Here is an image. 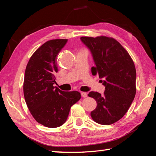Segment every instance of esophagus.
<instances>
[{
	"mask_svg": "<svg viewBox=\"0 0 156 156\" xmlns=\"http://www.w3.org/2000/svg\"><path fill=\"white\" fill-rule=\"evenodd\" d=\"M81 95L83 98H86V97L87 96V93H86V92H81Z\"/></svg>",
	"mask_w": 156,
	"mask_h": 156,
	"instance_id": "obj_1",
	"label": "esophagus"
}]
</instances>
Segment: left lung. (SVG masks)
I'll list each match as a JSON object with an SVG mask.
<instances>
[{"label":"left lung","mask_w":156,"mask_h":156,"mask_svg":"<svg viewBox=\"0 0 156 156\" xmlns=\"http://www.w3.org/2000/svg\"><path fill=\"white\" fill-rule=\"evenodd\" d=\"M81 40L91 51L95 66L93 75L103 78V95L91 91L88 96L97 101L91 112L93 121L111 125L125 115L136 93V71L132 58L118 41L112 37H81Z\"/></svg>","instance_id":"left-lung-1"}]
</instances>
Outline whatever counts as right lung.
<instances>
[{
  "instance_id": "add662e5",
  "label": "right lung",
  "mask_w": 156,
  "mask_h": 156,
  "mask_svg": "<svg viewBox=\"0 0 156 156\" xmlns=\"http://www.w3.org/2000/svg\"><path fill=\"white\" fill-rule=\"evenodd\" d=\"M67 41H47L30 57L25 69L23 93L27 105L34 119L47 127L63 125L71 106L81 99L78 91L65 92L53 86L58 72L57 56Z\"/></svg>"
}]
</instances>
